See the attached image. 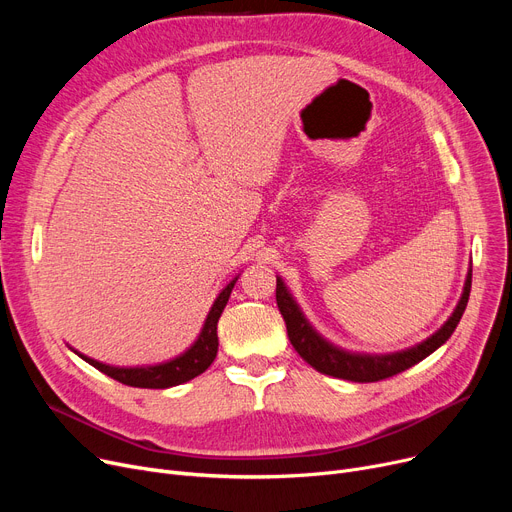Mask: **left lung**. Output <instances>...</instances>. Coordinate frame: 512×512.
I'll use <instances>...</instances> for the list:
<instances>
[{
  "label": "left lung",
  "instance_id": "obj_1",
  "mask_svg": "<svg viewBox=\"0 0 512 512\" xmlns=\"http://www.w3.org/2000/svg\"><path fill=\"white\" fill-rule=\"evenodd\" d=\"M469 292H471V274L467 276L459 305H456L450 319L434 336H429L425 342L413 348H407V351L402 353L378 357V355L344 353L340 348H334L332 344H328L321 336H317L305 321L297 303L292 301L284 282L280 278L276 280V303L286 321V332H288L290 344L294 346V351H297L319 373H326V375H332V378H340L348 382H359V384L392 378V375L405 371L417 365L419 361H423L427 355H432L438 346H442L452 336L456 326H459L465 307L469 303Z\"/></svg>",
  "mask_w": 512,
  "mask_h": 512
}]
</instances>
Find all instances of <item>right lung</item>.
<instances>
[{
	"label": "right lung",
	"mask_w": 512,
	"mask_h": 512,
	"mask_svg": "<svg viewBox=\"0 0 512 512\" xmlns=\"http://www.w3.org/2000/svg\"><path fill=\"white\" fill-rule=\"evenodd\" d=\"M236 282V280H234ZM234 282H230L222 292L220 297L215 299L207 319L205 326L197 338V342L188 348V351L180 357H176L174 361L161 363V365H153V367H110L103 365L95 359L83 357L89 365H93L95 369H99L101 373L110 375L116 382L126 384V386H134V388H170V386H178L184 384L188 380L197 378L201 375L218 355V319L230 299V292L234 288Z\"/></svg>",
	"instance_id": "add662e5"
}]
</instances>
